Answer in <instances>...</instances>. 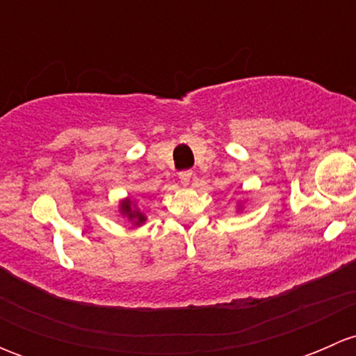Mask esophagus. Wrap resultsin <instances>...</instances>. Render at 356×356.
Returning a JSON list of instances; mask_svg holds the SVG:
<instances>
[{
	"instance_id": "obj_1",
	"label": "esophagus",
	"mask_w": 356,
	"mask_h": 356,
	"mask_svg": "<svg viewBox=\"0 0 356 356\" xmlns=\"http://www.w3.org/2000/svg\"><path fill=\"white\" fill-rule=\"evenodd\" d=\"M191 177H193V172L191 170L179 172V181H181L182 186H188L189 181H191Z\"/></svg>"
}]
</instances>
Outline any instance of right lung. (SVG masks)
<instances>
[{"label": "right lung", "mask_w": 356, "mask_h": 356, "mask_svg": "<svg viewBox=\"0 0 356 356\" xmlns=\"http://www.w3.org/2000/svg\"><path fill=\"white\" fill-rule=\"evenodd\" d=\"M120 213L124 215V217H127L129 220H132L134 225H141L146 222L145 213H141V211L136 208V204L132 203L131 198H125L120 201Z\"/></svg>", "instance_id": "1"}]
</instances>
